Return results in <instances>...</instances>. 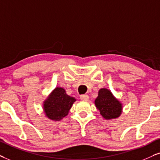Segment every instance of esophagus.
I'll list each match as a JSON object with an SVG mask.
<instances>
[{
    "mask_svg": "<svg viewBox=\"0 0 160 160\" xmlns=\"http://www.w3.org/2000/svg\"><path fill=\"white\" fill-rule=\"evenodd\" d=\"M80 98L81 100H84V101H88V100H89V98H88V96L87 94L80 95Z\"/></svg>",
    "mask_w": 160,
    "mask_h": 160,
    "instance_id": "34e87169",
    "label": "esophagus"
}]
</instances>
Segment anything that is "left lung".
I'll return each instance as SVG.
<instances>
[{
    "label": "left lung",
    "mask_w": 160,
    "mask_h": 160,
    "mask_svg": "<svg viewBox=\"0 0 160 160\" xmlns=\"http://www.w3.org/2000/svg\"><path fill=\"white\" fill-rule=\"evenodd\" d=\"M94 103L100 114L106 120L117 118L122 113V103L107 88L100 89Z\"/></svg>",
    "instance_id": "8db88e82"
}]
</instances>
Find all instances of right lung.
Here are the masks:
<instances>
[{
    "label": "right lung",
    "mask_w": 160,
    "mask_h": 160,
    "mask_svg": "<svg viewBox=\"0 0 160 160\" xmlns=\"http://www.w3.org/2000/svg\"><path fill=\"white\" fill-rule=\"evenodd\" d=\"M76 99L68 96L64 88L57 87L43 102L44 113L50 120L60 121L68 115Z\"/></svg>",
    "instance_id": "obj_1"
}]
</instances>
